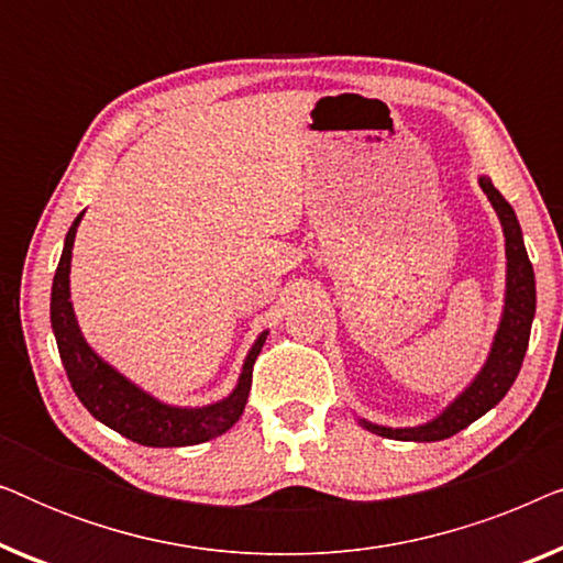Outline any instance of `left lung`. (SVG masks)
<instances>
[{
    "mask_svg": "<svg viewBox=\"0 0 563 563\" xmlns=\"http://www.w3.org/2000/svg\"><path fill=\"white\" fill-rule=\"evenodd\" d=\"M479 187L484 195L489 197L492 207H495L499 222H503L505 233V253H507V289H505V310L499 328L495 333V343H492L487 364L482 372L474 376V382L438 415L435 420L426 422V426L415 428H384L374 426V422L361 420V426L382 438H395V441H443V438L456 435L459 430L472 426L479 420L484 412H489L499 399L507 395L512 382L518 379L522 358H526L528 341H530V325H533L536 314V274L533 264H530L526 243H522L520 222L515 218V210L510 202L499 195L487 176H482Z\"/></svg>",
    "mask_w": 563,
    "mask_h": 563,
    "instance_id": "obj_1",
    "label": "left lung"
}]
</instances>
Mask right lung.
Masks as SVG:
<instances>
[{
	"instance_id": "1",
	"label": "right lung",
	"mask_w": 563,
	"mask_h": 563,
	"mask_svg": "<svg viewBox=\"0 0 563 563\" xmlns=\"http://www.w3.org/2000/svg\"><path fill=\"white\" fill-rule=\"evenodd\" d=\"M84 212L68 228L64 253H60L56 276H53L51 291V325L56 335L60 361H64L66 376L71 382L76 397L107 428L118 430L120 435L141 445L153 449H179V445H197L218 438L230 430L243 415L249 402L253 364H256L261 349H264L266 333L258 335L253 349L245 356L238 387L220 402L207 407H174L158 402L148 391L135 387L125 379L118 368H112L104 358H99L91 345L84 341L79 322H76L74 307L68 302V274H71V249L76 228Z\"/></svg>"
}]
</instances>
